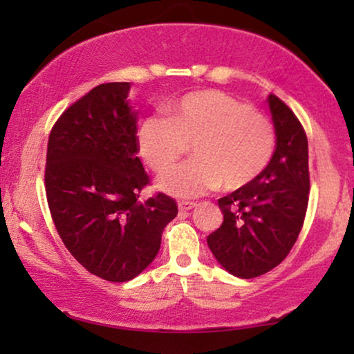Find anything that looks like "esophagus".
I'll return each mask as SVG.
<instances>
[{"label":"esophagus","instance_id":"esophagus-1","mask_svg":"<svg viewBox=\"0 0 354 354\" xmlns=\"http://www.w3.org/2000/svg\"><path fill=\"white\" fill-rule=\"evenodd\" d=\"M196 207V203L192 201H180L178 203V211H192Z\"/></svg>","mask_w":354,"mask_h":354}]
</instances>
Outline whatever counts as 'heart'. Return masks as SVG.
<instances>
[{
  "instance_id": "obj_1",
  "label": "heart",
  "mask_w": 354,
  "mask_h": 354,
  "mask_svg": "<svg viewBox=\"0 0 354 354\" xmlns=\"http://www.w3.org/2000/svg\"><path fill=\"white\" fill-rule=\"evenodd\" d=\"M167 119L138 124L137 148L154 172L164 174L192 144L194 161L158 178L161 192L196 198L222 187L239 190L268 167L274 125L264 114L217 90H198L164 106Z\"/></svg>"
}]
</instances>
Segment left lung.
<instances>
[{"label":"left lung","instance_id":"1","mask_svg":"<svg viewBox=\"0 0 354 354\" xmlns=\"http://www.w3.org/2000/svg\"><path fill=\"white\" fill-rule=\"evenodd\" d=\"M268 104L275 151L268 167L243 188L221 198L224 222L207 235V246L227 272L253 279L287 258L308 207V138L292 109L275 95Z\"/></svg>","mask_w":354,"mask_h":354}]
</instances>
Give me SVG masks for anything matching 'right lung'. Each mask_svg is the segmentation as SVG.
Instances as JSON below:
<instances>
[{
  "instance_id": "obj_1",
  "label": "right lung",
  "mask_w": 354,
  "mask_h": 354,
  "mask_svg": "<svg viewBox=\"0 0 354 354\" xmlns=\"http://www.w3.org/2000/svg\"><path fill=\"white\" fill-rule=\"evenodd\" d=\"M129 82L101 84L67 108L48 140L45 185L57 234L69 253L109 282H127L156 258L171 196L140 201L149 182L137 156V111Z\"/></svg>"
}]
</instances>
